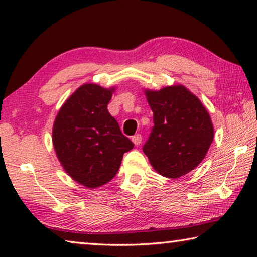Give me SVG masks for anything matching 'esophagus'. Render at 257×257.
<instances>
[{
  "mask_svg": "<svg viewBox=\"0 0 257 257\" xmlns=\"http://www.w3.org/2000/svg\"><path fill=\"white\" fill-rule=\"evenodd\" d=\"M141 139H143V138H141L140 135H136V136L132 137V143L135 144L136 146H138V145L141 144Z\"/></svg>",
  "mask_w": 257,
  "mask_h": 257,
  "instance_id": "1",
  "label": "esophagus"
}]
</instances>
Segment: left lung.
I'll list each match as a JSON object with an SVG mask.
<instances>
[{"instance_id":"8db88e82","label":"left lung","mask_w":257,"mask_h":257,"mask_svg":"<svg viewBox=\"0 0 257 257\" xmlns=\"http://www.w3.org/2000/svg\"><path fill=\"white\" fill-rule=\"evenodd\" d=\"M154 126L143 151L156 173L178 178L196 168L214 137L205 106L184 85L145 90Z\"/></svg>"}]
</instances>
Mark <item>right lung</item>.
<instances>
[{
    "label": "right lung",
    "instance_id": "1",
    "mask_svg": "<svg viewBox=\"0 0 257 257\" xmlns=\"http://www.w3.org/2000/svg\"><path fill=\"white\" fill-rule=\"evenodd\" d=\"M114 87L85 83L62 104L55 117L52 141L65 172L88 189L106 184L119 169L133 143L122 135L107 111Z\"/></svg>",
    "mask_w": 257,
    "mask_h": 257
}]
</instances>
